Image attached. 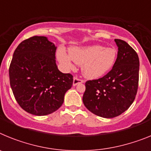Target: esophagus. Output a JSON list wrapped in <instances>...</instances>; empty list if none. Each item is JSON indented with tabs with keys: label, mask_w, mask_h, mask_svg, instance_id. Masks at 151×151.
I'll return each mask as SVG.
<instances>
[{
	"label": "esophagus",
	"mask_w": 151,
	"mask_h": 151,
	"mask_svg": "<svg viewBox=\"0 0 151 151\" xmlns=\"http://www.w3.org/2000/svg\"><path fill=\"white\" fill-rule=\"evenodd\" d=\"M84 81L82 79H79V78H78L77 77H74V78H73V86H76V85H77L79 83H83Z\"/></svg>",
	"instance_id": "obj_1"
}]
</instances>
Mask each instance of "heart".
<instances>
[{
    "label": "heart",
    "instance_id": "1",
    "mask_svg": "<svg viewBox=\"0 0 151 151\" xmlns=\"http://www.w3.org/2000/svg\"><path fill=\"white\" fill-rule=\"evenodd\" d=\"M57 57L66 69H73L74 62L82 65L84 76L96 79L111 70L116 61L117 51L114 47L101 45L74 47L69 49V55L63 49L59 50Z\"/></svg>",
    "mask_w": 151,
    "mask_h": 151
}]
</instances>
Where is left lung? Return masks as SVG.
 <instances>
[{
  "label": "left lung",
  "mask_w": 151,
  "mask_h": 151,
  "mask_svg": "<svg viewBox=\"0 0 151 151\" xmlns=\"http://www.w3.org/2000/svg\"><path fill=\"white\" fill-rule=\"evenodd\" d=\"M118 47L113 69L98 79L85 82L83 104L98 116L113 118L127 110L135 98L139 78V58L125 41L115 39Z\"/></svg>",
  "instance_id": "obj_1"
}]
</instances>
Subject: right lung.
<instances>
[{"label":"right lung","instance_id":"obj_1","mask_svg":"<svg viewBox=\"0 0 151 151\" xmlns=\"http://www.w3.org/2000/svg\"><path fill=\"white\" fill-rule=\"evenodd\" d=\"M57 47L45 36L22 41L13 55L10 87L19 105L27 113L45 116L62 106L73 76L63 73L56 64Z\"/></svg>","mask_w":151,"mask_h":151}]
</instances>
